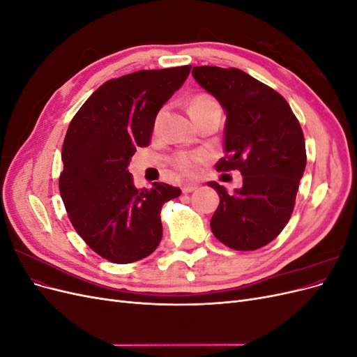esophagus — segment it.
<instances>
[{
	"label": "esophagus",
	"instance_id": "esophagus-1",
	"mask_svg": "<svg viewBox=\"0 0 357 357\" xmlns=\"http://www.w3.org/2000/svg\"><path fill=\"white\" fill-rule=\"evenodd\" d=\"M195 189H198L197 185H193V183H188V185H183L181 192H183V193H190V192H193Z\"/></svg>",
	"mask_w": 357,
	"mask_h": 357
}]
</instances>
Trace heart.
<instances>
[{
	"mask_svg": "<svg viewBox=\"0 0 357 357\" xmlns=\"http://www.w3.org/2000/svg\"><path fill=\"white\" fill-rule=\"evenodd\" d=\"M189 113L193 117V121L197 123L201 122L202 119L211 116L213 113H220L219 104L215 101L213 96L207 92H198L192 96L189 100ZM162 119V112L155 117V131H158L159 123ZM208 159V155L205 152H201V150H197V152H178L171 159V164L174 165L176 169H178L183 174H195L201 165L205 160Z\"/></svg>",
	"mask_w": 357,
	"mask_h": 357,
	"instance_id": "heart-1",
	"label": "heart"
}]
</instances>
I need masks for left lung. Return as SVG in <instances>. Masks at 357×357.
Wrapping results in <instances>:
<instances>
[{"label":"left lung","mask_w":357,"mask_h":357,"mask_svg":"<svg viewBox=\"0 0 357 357\" xmlns=\"http://www.w3.org/2000/svg\"><path fill=\"white\" fill-rule=\"evenodd\" d=\"M192 74L226 112V155L215 169L243 176V188L234 193L207 183L220 197L211 231L234 250H256L271 243L294 213L307 164L304 134L283 96L247 73L202 66Z\"/></svg>","instance_id":"8db88e82"}]
</instances>
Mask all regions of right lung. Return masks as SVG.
<instances>
[{"mask_svg": "<svg viewBox=\"0 0 357 357\" xmlns=\"http://www.w3.org/2000/svg\"><path fill=\"white\" fill-rule=\"evenodd\" d=\"M190 68L142 70L105 82L68 126L61 197L75 232L113 264H131L156 250L162 205L181 193L159 181L150 190L137 189L128 165L137 147L149 146L158 112Z\"/></svg>", "mask_w": 357, "mask_h": 357, "instance_id": "add662e5", "label": "right lung"}]
</instances>
